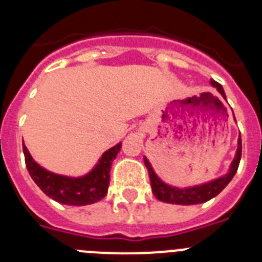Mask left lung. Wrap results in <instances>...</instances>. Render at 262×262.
Returning a JSON list of instances; mask_svg holds the SVG:
<instances>
[{
	"mask_svg": "<svg viewBox=\"0 0 262 262\" xmlns=\"http://www.w3.org/2000/svg\"><path fill=\"white\" fill-rule=\"evenodd\" d=\"M210 84L226 99V93H224V89L221 84H217L216 81L214 80L210 81ZM233 119H235V115H233ZM240 159H242V138L239 135V139H237V149H236L235 157H233L232 163H231L230 168H228V172L226 174L214 178V180H211L209 182H205V184L186 187L173 186V185H169L166 182H164L156 174L155 169L152 168L151 163H149V160L145 156L144 164L148 169V173H149L152 193L155 194L157 200L165 203H172V205H198V203L207 202L211 198L216 196L227 185L230 184L233 176L237 172Z\"/></svg>",
	"mask_w": 262,
	"mask_h": 262,
	"instance_id": "left-lung-1",
	"label": "left lung"
}]
</instances>
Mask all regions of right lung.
I'll return each mask as SVG.
<instances>
[{"label":"right lung","mask_w":262,"mask_h":262,"mask_svg":"<svg viewBox=\"0 0 262 262\" xmlns=\"http://www.w3.org/2000/svg\"><path fill=\"white\" fill-rule=\"evenodd\" d=\"M122 143L111 147L99 157L98 163L86 174L80 177L57 174L45 169L32 159L23 143V154L30 176L40 190L56 202L68 206L92 205L107 194L111 164L119 154Z\"/></svg>","instance_id":"add662e5"}]
</instances>
